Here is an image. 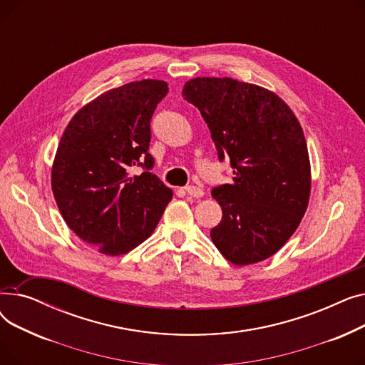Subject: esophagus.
I'll list each match as a JSON object with an SVG mask.
<instances>
[{"label": "esophagus", "mask_w": 365, "mask_h": 365, "mask_svg": "<svg viewBox=\"0 0 365 365\" xmlns=\"http://www.w3.org/2000/svg\"><path fill=\"white\" fill-rule=\"evenodd\" d=\"M185 190H186L187 195L195 197V198H200V197L204 195V190L201 187H197V186H186Z\"/></svg>", "instance_id": "1"}]
</instances>
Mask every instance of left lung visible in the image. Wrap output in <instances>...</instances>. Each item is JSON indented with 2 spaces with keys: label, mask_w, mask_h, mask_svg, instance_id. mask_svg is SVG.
Returning a JSON list of instances; mask_svg holds the SVG:
<instances>
[{
  "label": "left lung",
  "mask_w": 365,
  "mask_h": 365,
  "mask_svg": "<svg viewBox=\"0 0 365 365\" xmlns=\"http://www.w3.org/2000/svg\"><path fill=\"white\" fill-rule=\"evenodd\" d=\"M183 99L201 112L219 160L231 161V183L213 187L222 207L210 231L226 260L245 266L274 256L297 229L311 195L308 145L279 96L234 78L198 76Z\"/></svg>",
  "instance_id": "obj_1"
}]
</instances>
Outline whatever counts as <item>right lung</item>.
Listing matches in <instances>:
<instances>
[{"label": "right lung", "mask_w": 365, "mask_h": 365, "mask_svg": "<svg viewBox=\"0 0 365 365\" xmlns=\"http://www.w3.org/2000/svg\"><path fill=\"white\" fill-rule=\"evenodd\" d=\"M161 80L108 90L84 105L66 125L51 167L59 212L84 242L106 256L131 252L148 240L173 198L149 171L150 118L165 98ZM140 165L145 171L131 177Z\"/></svg>", "instance_id": "right-lung-1"}]
</instances>
